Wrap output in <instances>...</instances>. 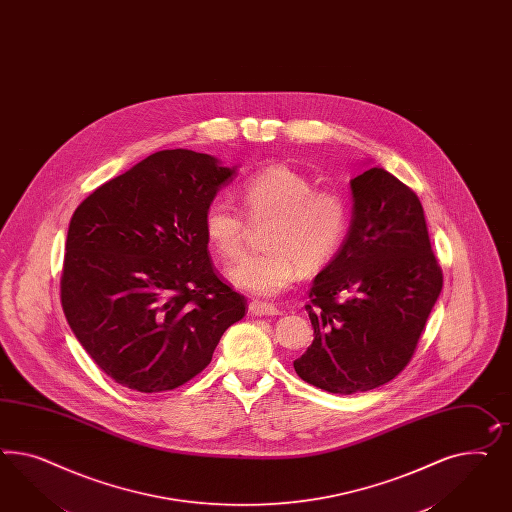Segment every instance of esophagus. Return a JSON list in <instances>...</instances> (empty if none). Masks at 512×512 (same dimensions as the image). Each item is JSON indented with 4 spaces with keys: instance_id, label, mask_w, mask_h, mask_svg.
<instances>
[{
    "instance_id": "obj_1",
    "label": "esophagus",
    "mask_w": 512,
    "mask_h": 512,
    "mask_svg": "<svg viewBox=\"0 0 512 512\" xmlns=\"http://www.w3.org/2000/svg\"><path fill=\"white\" fill-rule=\"evenodd\" d=\"M249 314H252V316H277V314H280V310L273 307V305L262 303V301H250Z\"/></svg>"
}]
</instances>
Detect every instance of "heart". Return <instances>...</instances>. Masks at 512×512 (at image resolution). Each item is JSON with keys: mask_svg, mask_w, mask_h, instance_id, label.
<instances>
[{"mask_svg": "<svg viewBox=\"0 0 512 512\" xmlns=\"http://www.w3.org/2000/svg\"><path fill=\"white\" fill-rule=\"evenodd\" d=\"M241 198L254 222L271 220L263 247L226 269L230 284L254 297L271 299L286 292L305 273L331 262L348 232V205L331 190H316L305 174L288 164H271L247 179ZM204 232L222 258H235L245 243L243 213L224 198L204 211Z\"/></svg>", "mask_w": 512, "mask_h": 512, "instance_id": "heart-1", "label": "heart"}]
</instances>
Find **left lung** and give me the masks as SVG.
Returning <instances> with one entry per match:
<instances>
[{"label": "left lung", "mask_w": 512, "mask_h": 512, "mask_svg": "<svg viewBox=\"0 0 512 512\" xmlns=\"http://www.w3.org/2000/svg\"><path fill=\"white\" fill-rule=\"evenodd\" d=\"M350 190V230L305 307L314 340L293 361L301 380L336 395L404 370L443 286L415 192L380 166L353 177Z\"/></svg>", "instance_id": "1"}]
</instances>
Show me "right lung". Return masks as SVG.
<instances>
[{"instance_id":"1","label":"right lung","mask_w":512,"mask_h":512,"mask_svg":"<svg viewBox=\"0 0 512 512\" xmlns=\"http://www.w3.org/2000/svg\"><path fill=\"white\" fill-rule=\"evenodd\" d=\"M237 166L164 149L76 207L67 232L61 305L106 376L138 393L176 389L211 363L245 297L207 254L204 211Z\"/></svg>"}]
</instances>
